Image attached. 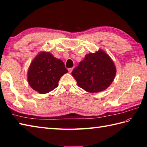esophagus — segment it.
<instances>
[{
	"label": "esophagus",
	"mask_w": 147,
	"mask_h": 147,
	"mask_svg": "<svg viewBox=\"0 0 147 147\" xmlns=\"http://www.w3.org/2000/svg\"><path fill=\"white\" fill-rule=\"evenodd\" d=\"M73 70V67H72V68H69V69H68V71H69V73H71V72H72V71Z\"/></svg>",
	"instance_id": "1"
}]
</instances>
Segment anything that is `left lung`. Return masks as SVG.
Instances as JSON below:
<instances>
[{
    "label": "left lung",
    "instance_id": "8db88e82",
    "mask_svg": "<svg viewBox=\"0 0 147 147\" xmlns=\"http://www.w3.org/2000/svg\"><path fill=\"white\" fill-rule=\"evenodd\" d=\"M71 74L80 88L89 93H98L111 85L116 68L110 56L100 49L86 54Z\"/></svg>",
    "mask_w": 147,
    "mask_h": 147
}]
</instances>
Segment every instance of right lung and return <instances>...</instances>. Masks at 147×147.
<instances>
[{
    "label": "right lung",
    "mask_w": 147,
    "mask_h": 147,
    "mask_svg": "<svg viewBox=\"0 0 147 147\" xmlns=\"http://www.w3.org/2000/svg\"><path fill=\"white\" fill-rule=\"evenodd\" d=\"M67 72L61 59L50 52H40L30 65L28 82L35 91L45 94L57 88L61 77Z\"/></svg>",
    "instance_id": "add662e5"
}]
</instances>
